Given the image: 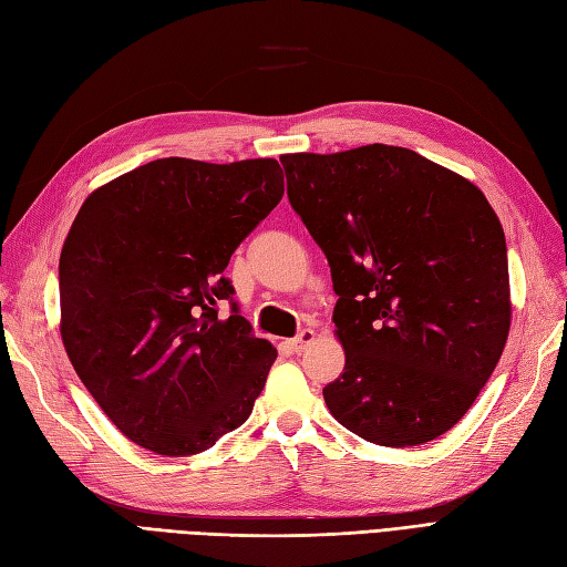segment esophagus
<instances>
[{"mask_svg":"<svg viewBox=\"0 0 567 567\" xmlns=\"http://www.w3.org/2000/svg\"><path fill=\"white\" fill-rule=\"evenodd\" d=\"M315 339H317V333H315L312 329H302V331L296 336V339L288 341V346H290V350H293V353H302L305 348L315 343Z\"/></svg>","mask_w":567,"mask_h":567,"instance_id":"obj_1","label":"esophagus"}]
</instances>
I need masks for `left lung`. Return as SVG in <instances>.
I'll list each match as a JSON object with an SVG mask.
<instances>
[{"label": "left lung", "mask_w": 567, "mask_h": 567, "mask_svg": "<svg viewBox=\"0 0 567 567\" xmlns=\"http://www.w3.org/2000/svg\"><path fill=\"white\" fill-rule=\"evenodd\" d=\"M288 200L324 250L343 374L331 415L377 446H420L477 401L511 331L503 226L465 176L408 147L284 155Z\"/></svg>", "instance_id": "obj_1"}]
</instances>
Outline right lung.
<instances>
[{
	"label": "right lung",
	"mask_w": 567,
	"mask_h": 567,
	"mask_svg": "<svg viewBox=\"0 0 567 567\" xmlns=\"http://www.w3.org/2000/svg\"><path fill=\"white\" fill-rule=\"evenodd\" d=\"M277 159L166 157L104 183L59 257L61 341L116 430L157 455L212 449L250 417L277 348L255 339L224 277L279 205Z\"/></svg>",
	"instance_id": "obj_1"
}]
</instances>
